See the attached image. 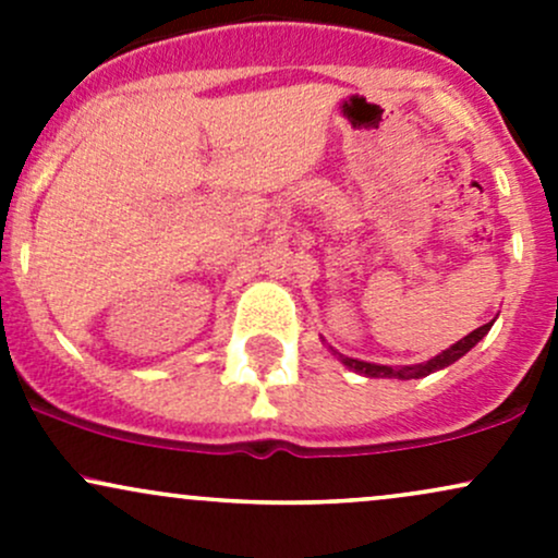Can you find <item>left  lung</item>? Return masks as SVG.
<instances>
[{"label":"left lung","instance_id":"1","mask_svg":"<svg viewBox=\"0 0 558 558\" xmlns=\"http://www.w3.org/2000/svg\"><path fill=\"white\" fill-rule=\"evenodd\" d=\"M490 325H493V319H490V323L480 325L477 330H472L470 336L462 338V341L448 345L446 351H440V354L433 356V360H427V362H422V364H407V367H388V364H373V362L351 360V356L338 354V351H332V354H338V360H341L345 367L354 369V373H360V375H367V377H399V380H414V377H425V375L435 373V369H444V367H448V364L462 360L466 351L475 349V345L483 341L485 336H488Z\"/></svg>","mask_w":558,"mask_h":558}]
</instances>
